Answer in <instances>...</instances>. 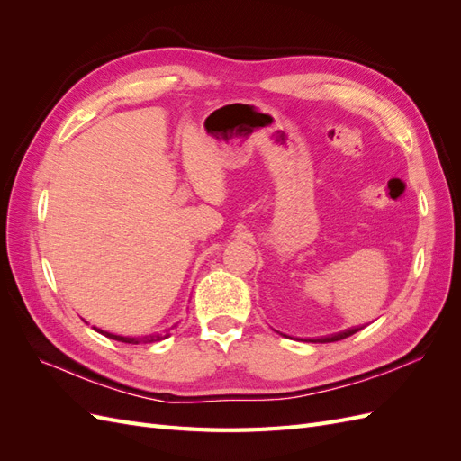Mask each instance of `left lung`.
<instances>
[{
  "label": "left lung",
  "mask_w": 461,
  "mask_h": 461,
  "mask_svg": "<svg viewBox=\"0 0 461 461\" xmlns=\"http://www.w3.org/2000/svg\"><path fill=\"white\" fill-rule=\"evenodd\" d=\"M364 327H352V329H346V330H340V332H334V334H329V337H317V339H305V342H321V344H325V342H337V340H342V339H348V337H352L354 332H357V330H361ZM283 334V332H281ZM283 337H286V334H283ZM303 340V339H302Z\"/></svg>",
  "instance_id": "1"
}]
</instances>
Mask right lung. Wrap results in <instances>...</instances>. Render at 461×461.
Here are the masks:
<instances>
[{
	"instance_id": "add662e5",
	"label": "right lung",
	"mask_w": 461,
	"mask_h": 461,
	"mask_svg": "<svg viewBox=\"0 0 461 461\" xmlns=\"http://www.w3.org/2000/svg\"><path fill=\"white\" fill-rule=\"evenodd\" d=\"M176 325L165 329L161 332H151V334H144V337H122V334H115V332H107L104 329H97L94 327V330H97L100 334H104V337L111 339V340H117V342H124V344H149V342H159L167 337H171V332Z\"/></svg>"
}]
</instances>
